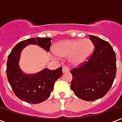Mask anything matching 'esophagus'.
Returning a JSON list of instances; mask_svg holds the SVG:
<instances>
[{"instance_id": "1", "label": "esophagus", "mask_w": 122, "mask_h": 122, "mask_svg": "<svg viewBox=\"0 0 122 122\" xmlns=\"http://www.w3.org/2000/svg\"><path fill=\"white\" fill-rule=\"evenodd\" d=\"M70 71V69L67 66H63V73H66V72H69Z\"/></svg>"}]
</instances>
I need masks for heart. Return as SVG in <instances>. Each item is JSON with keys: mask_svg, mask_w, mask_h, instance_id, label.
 Wrapping results in <instances>:
<instances>
[{"mask_svg": "<svg viewBox=\"0 0 122 122\" xmlns=\"http://www.w3.org/2000/svg\"><path fill=\"white\" fill-rule=\"evenodd\" d=\"M95 50V45L90 39L69 40L59 42L55 52L61 57L69 58L74 65H80L87 61Z\"/></svg>", "mask_w": 122, "mask_h": 122, "instance_id": "1", "label": "heart"}]
</instances>
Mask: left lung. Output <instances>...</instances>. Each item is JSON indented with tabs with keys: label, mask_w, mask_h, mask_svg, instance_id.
Returning <instances> with one entry per match:
<instances>
[{
	"label": "left lung",
	"mask_w": 122,
	"mask_h": 122,
	"mask_svg": "<svg viewBox=\"0 0 122 122\" xmlns=\"http://www.w3.org/2000/svg\"><path fill=\"white\" fill-rule=\"evenodd\" d=\"M95 50L86 63L72 69V90L77 97L92 101L104 97L115 79L116 58L109 43L97 36L88 35Z\"/></svg>",
	"instance_id": "obj_1"
}]
</instances>
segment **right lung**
I'll return each instance as SVG.
<instances>
[{
  "instance_id": "right-lung-1",
  "label": "right lung",
  "mask_w": 122,
  "mask_h": 122,
  "mask_svg": "<svg viewBox=\"0 0 122 122\" xmlns=\"http://www.w3.org/2000/svg\"><path fill=\"white\" fill-rule=\"evenodd\" d=\"M50 38H32L23 40L15 46L8 57L6 74L14 94L23 101L38 104L50 96L54 84L62 76V67L56 70L46 69L35 74H25L19 65L21 53L27 46L38 45L46 51L50 48Z\"/></svg>"
}]
</instances>
